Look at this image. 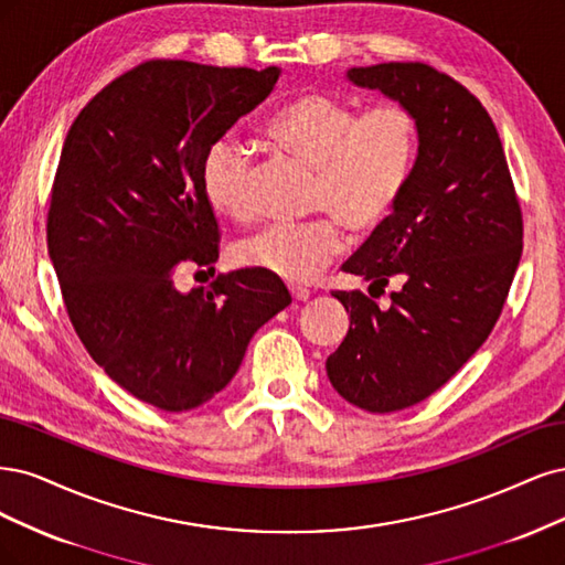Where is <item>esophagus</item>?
I'll use <instances>...</instances> for the list:
<instances>
[{
  "mask_svg": "<svg viewBox=\"0 0 565 565\" xmlns=\"http://www.w3.org/2000/svg\"><path fill=\"white\" fill-rule=\"evenodd\" d=\"M290 296H294V300L302 302V300H307V298H309V290H307V288H302V286H290Z\"/></svg>",
  "mask_w": 565,
  "mask_h": 565,
  "instance_id": "obj_1",
  "label": "esophagus"
}]
</instances>
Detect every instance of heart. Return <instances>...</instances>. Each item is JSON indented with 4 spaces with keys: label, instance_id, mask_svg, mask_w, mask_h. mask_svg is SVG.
I'll list each match as a JSON object with an SVG mask.
<instances>
[{
    "label": "heart",
    "instance_id": "b5f03b06",
    "mask_svg": "<svg viewBox=\"0 0 565 565\" xmlns=\"http://www.w3.org/2000/svg\"><path fill=\"white\" fill-rule=\"evenodd\" d=\"M265 140L315 169L312 209L331 215L277 223L236 246V263L290 284L312 281L342 248V225L380 227L404 196L417 152V121L402 103L366 113L329 94H302L284 103L263 126ZM202 185L215 213L246 223L256 213L250 157L232 138L215 140L202 167Z\"/></svg>",
    "mask_w": 565,
    "mask_h": 565
}]
</instances>
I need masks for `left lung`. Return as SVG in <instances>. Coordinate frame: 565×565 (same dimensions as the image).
Listing matches in <instances>:
<instances>
[{"label": "left lung", "instance_id": "obj_1", "mask_svg": "<svg viewBox=\"0 0 565 565\" xmlns=\"http://www.w3.org/2000/svg\"><path fill=\"white\" fill-rule=\"evenodd\" d=\"M348 79L406 105L417 121L404 196L342 265L382 294L392 284V302L335 290L350 331L326 359L344 402L392 413L444 387L493 331L523 225L495 124L462 84L425 63L350 67Z\"/></svg>", "mask_w": 565, "mask_h": 565}]
</instances>
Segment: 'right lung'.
Listing matches in <instances>:
<instances>
[{"label":"right lung","instance_id":"1","mask_svg":"<svg viewBox=\"0 0 565 565\" xmlns=\"http://www.w3.org/2000/svg\"><path fill=\"white\" fill-rule=\"evenodd\" d=\"M281 67L150 61L70 126L49 209V256L86 352L121 390L167 413L230 385L248 342L290 305L263 269L178 290L185 260H217L204 157L271 94Z\"/></svg>","mask_w":565,"mask_h":565}]
</instances>
